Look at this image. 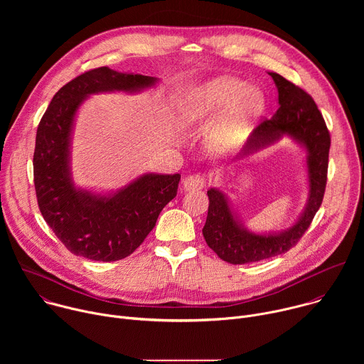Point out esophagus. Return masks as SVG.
<instances>
[{
  "label": "esophagus",
  "instance_id": "esophagus-1",
  "mask_svg": "<svg viewBox=\"0 0 364 364\" xmlns=\"http://www.w3.org/2000/svg\"><path fill=\"white\" fill-rule=\"evenodd\" d=\"M204 186H205V178L200 174H191L183 180L184 190H200Z\"/></svg>",
  "mask_w": 364,
  "mask_h": 364
}]
</instances>
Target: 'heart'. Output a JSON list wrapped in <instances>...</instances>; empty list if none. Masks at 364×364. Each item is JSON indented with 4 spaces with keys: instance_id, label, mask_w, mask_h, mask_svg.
I'll return each mask as SVG.
<instances>
[{
    "instance_id": "b5f03b06",
    "label": "heart",
    "mask_w": 364,
    "mask_h": 364,
    "mask_svg": "<svg viewBox=\"0 0 364 364\" xmlns=\"http://www.w3.org/2000/svg\"><path fill=\"white\" fill-rule=\"evenodd\" d=\"M264 95L235 77H218L194 86L183 102V118L188 124L205 122L225 112L210 135L218 151L235 148L245 138L250 122L264 109Z\"/></svg>"
}]
</instances>
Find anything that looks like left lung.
I'll list each match as a JSON object with an SVG mask.
<instances>
[{"label":"left lung","instance_id":"8db88e82","mask_svg":"<svg viewBox=\"0 0 364 364\" xmlns=\"http://www.w3.org/2000/svg\"><path fill=\"white\" fill-rule=\"evenodd\" d=\"M269 75L278 89L279 109L271 119H264L253 129L240 157L274 144L284 135L292 136L306 151L309 197L302 216L294 226L281 233L256 235L236 220L222 191L218 188L207 191L209 212L203 236L220 259L233 265L264 261L294 247L318 212L327 184L331 139L321 112L304 89L278 73Z\"/></svg>","mask_w":364,"mask_h":364}]
</instances>
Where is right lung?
Returning <instances> with one entry per match:
<instances>
[{"label":"right lung","instance_id":"1","mask_svg":"<svg viewBox=\"0 0 364 364\" xmlns=\"http://www.w3.org/2000/svg\"><path fill=\"white\" fill-rule=\"evenodd\" d=\"M155 82L107 66L87 70L59 89L38 124L33 157L38 209L59 240L77 256L100 262L129 256L177 196L180 174H145L112 196L77 190L72 181L70 132L80 103L92 93L136 92Z\"/></svg>","mask_w":364,"mask_h":364}]
</instances>
